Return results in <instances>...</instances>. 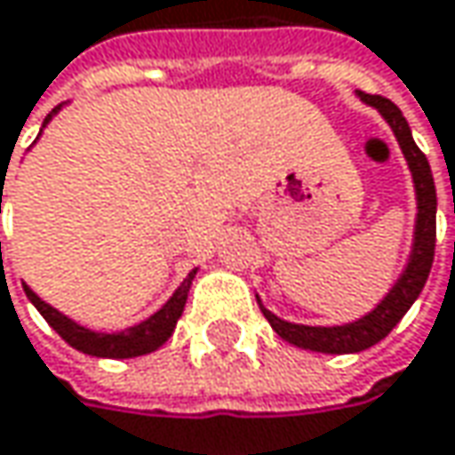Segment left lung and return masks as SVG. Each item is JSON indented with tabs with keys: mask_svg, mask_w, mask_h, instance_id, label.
Masks as SVG:
<instances>
[{
	"mask_svg": "<svg viewBox=\"0 0 455 455\" xmlns=\"http://www.w3.org/2000/svg\"><path fill=\"white\" fill-rule=\"evenodd\" d=\"M356 96L364 104L375 106L383 119L391 124L393 135L403 150V158L409 164L411 180H414V192H417V224H414V244H411V255L403 273L398 275V281L393 283V289L383 297V302L372 312H367L364 317L344 323V325H299V323H289L275 317L273 312L263 307V302L258 299L260 310L270 323V328L289 344L299 347V349L323 351V354H356V351L370 349L378 341H383L395 323L406 315V310L414 305V299L419 297V291L427 283V275L433 268L435 258V213H437V195H435V182L430 164L425 158V153L417 148L409 122L403 119L401 108L383 99V96H370L356 91Z\"/></svg>",
	"mask_w": 455,
	"mask_h": 455,
	"instance_id": "obj_1",
	"label": "left lung"
}]
</instances>
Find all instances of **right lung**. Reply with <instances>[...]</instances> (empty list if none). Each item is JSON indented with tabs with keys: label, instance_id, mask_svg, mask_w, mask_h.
Wrapping results in <instances>:
<instances>
[{
	"label": "right lung",
	"instance_id": "add662e5",
	"mask_svg": "<svg viewBox=\"0 0 455 455\" xmlns=\"http://www.w3.org/2000/svg\"><path fill=\"white\" fill-rule=\"evenodd\" d=\"M60 108H62V104L57 106V108H52V114L44 119V127L49 124V119H52ZM195 273H197V268L187 273V278L180 283V289L172 294V299H169L161 310L153 312L148 320L132 325V328L119 331V333H99V331L83 328V325H77L75 320H69L67 315H62L60 310H54L52 305H46L30 286L22 283V289H25L28 299L36 305V310L46 317V323L62 336L72 349L83 351V354H91V356H106V359H130V356L150 354V351H156L158 347H164V344L169 341V336H172L174 328H177V320H180L182 312H185L187 294H189V286H192Z\"/></svg>",
	"mask_w": 455,
	"mask_h": 455
}]
</instances>
